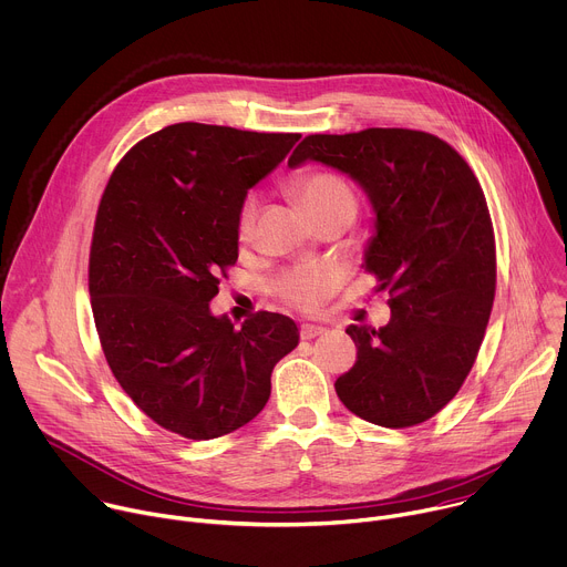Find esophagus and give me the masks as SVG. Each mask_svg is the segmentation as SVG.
Returning <instances> with one entry per match:
<instances>
[{
    "instance_id": "1",
    "label": "esophagus",
    "mask_w": 567,
    "mask_h": 567,
    "mask_svg": "<svg viewBox=\"0 0 567 567\" xmlns=\"http://www.w3.org/2000/svg\"><path fill=\"white\" fill-rule=\"evenodd\" d=\"M301 339H315V337H319V334H323L326 332V328L323 326H319V323H301Z\"/></svg>"
}]
</instances>
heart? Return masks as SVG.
<instances>
[{"label":"heart","mask_w":567,"mask_h":567,"mask_svg":"<svg viewBox=\"0 0 567 567\" xmlns=\"http://www.w3.org/2000/svg\"><path fill=\"white\" fill-rule=\"evenodd\" d=\"M295 189L301 203L306 205V209L312 214V218H319L334 209H349L355 214L358 200L353 189L344 178H339L330 172L306 174L295 183ZM255 218H257V198L250 196L239 212L237 228L241 239L250 237ZM334 286H337V272L328 266H317V264L290 268L277 279V292L281 295V299L303 310L319 306L332 292Z\"/></svg>","instance_id":"heart-1"}]
</instances>
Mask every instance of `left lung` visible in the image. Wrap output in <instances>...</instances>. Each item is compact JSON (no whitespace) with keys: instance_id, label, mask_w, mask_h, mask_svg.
Here are the masks:
<instances>
[{"instance_id":"1","label":"left lung","mask_w":567,"mask_h":567,"mask_svg":"<svg viewBox=\"0 0 567 567\" xmlns=\"http://www.w3.org/2000/svg\"><path fill=\"white\" fill-rule=\"evenodd\" d=\"M308 161L364 189L373 235L362 268L391 295L386 326L347 328L358 362L334 391L373 424H420L458 393L489 321L496 248L485 194L456 150L413 130L315 134L288 167Z\"/></svg>"}]
</instances>
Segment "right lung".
<instances>
[{
    "mask_svg": "<svg viewBox=\"0 0 567 567\" xmlns=\"http://www.w3.org/2000/svg\"><path fill=\"white\" fill-rule=\"evenodd\" d=\"M299 134L178 123L118 163L102 194L89 257L100 344L125 393L163 429L212 440L270 398L297 323L259 312L237 328L212 315L220 272L239 259V212Z\"/></svg>",
    "mask_w": 567,
    "mask_h": 567,
    "instance_id": "obj_1",
    "label": "right lung"
}]
</instances>
